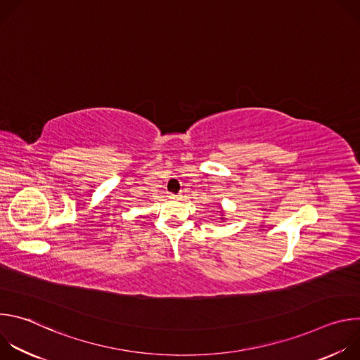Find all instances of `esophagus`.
<instances>
[{
	"mask_svg": "<svg viewBox=\"0 0 360 360\" xmlns=\"http://www.w3.org/2000/svg\"><path fill=\"white\" fill-rule=\"evenodd\" d=\"M172 196H174V195H172Z\"/></svg>",
	"mask_w": 360,
	"mask_h": 360,
	"instance_id": "esophagus-1",
	"label": "esophagus"
}]
</instances>
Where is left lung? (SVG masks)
<instances>
[{
	"label": "left lung",
	"instance_id": "8db88e82",
	"mask_svg": "<svg viewBox=\"0 0 360 360\" xmlns=\"http://www.w3.org/2000/svg\"><path fill=\"white\" fill-rule=\"evenodd\" d=\"M221 219H224V218H221Z\"/></svg>",
	"mask_w": 360,
	"mask_h": 360
}]
</instances>
